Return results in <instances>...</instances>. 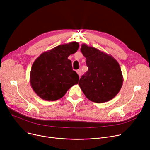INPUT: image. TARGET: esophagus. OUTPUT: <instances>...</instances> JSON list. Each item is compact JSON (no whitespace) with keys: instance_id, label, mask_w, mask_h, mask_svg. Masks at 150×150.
I'll return each mask as SVG.
<instances>
[{"instance_id":"esophagus-1","label":"esophagus","mask_w":150,"mask_h":150,"mask_svg":"<svg viewBox=\"0 0 150 150\" xmlns=\"http://www.w3.org/2000/svg\"><path fill=\"white\" fill-rule=\"evenodd\" d=\"M76 72H77L78 75H79V76H81V70H80V69H79V70H76Z\"/></svg>"}]
</instances>
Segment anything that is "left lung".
<instances>
[{
    "mask_svg": "<svg viewBox=\"0 0 150 150\" xmlns=\"http://www.w3.org/2000/svg\"><path fill=\"white\" fill-rule=\"evenodd\" d=\"M81 51L88 67L78 83L85 96L98 103L112 100L123 82L119 62L111 54L85 44L81 45Z\"/></svg>",
    "mask_w": 150,
    "mask_h": 150,
    "instance_id": "1",
    "label": "left lung"
}]
</instances>
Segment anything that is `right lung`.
Masks as SVG:
<instances>
[{
  "label": "right lung",
  "instance_id": "obj_1",
  "mask_svg": "<svg viewBox=\"0 0 150 150\" xmlns=\"http://www.w3.org/2000/svg\"><path fill=\"white\" fill-rule=\"evenodd\" d=\"M78 47L79 44L75 41L61 44L36 59L31 67L30 82L39 97L47 101L58 100L78 84L79 76L73 70L68 57Z\"/></svg>",
  "mask_w": 150,
  "mask_h": 150
}]
</instances>
